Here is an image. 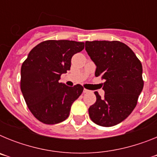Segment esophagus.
<instances>
[{
    "mask_svg": "<svg viewBox=\"0 0 157 157\" xmlns=\"http://www.w3.org/2000/svg\"><path fill=\"white\" fill-rule=\"evenodd\" d=\"M90 91L89 90H86V89H84V90H83V93H84V94H86V93H90Z\"/></svg>",
    "mask_w": 157,
    "mask_h": 157,
    "instance_id": "1",
    "label": "esophagus"
}]
</instances>
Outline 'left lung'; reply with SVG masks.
Returning a JSON list of instances; mask_svg holds the SVG:
<instances>
[{
  "label": "left lung",
  "mask_w": 157,
  "mask_h": 157,
  "mask_svg": "<svg viewBox=\"0 0 157 157\" xmlns=\"http://www.w3.org/2000/svg\"><path fill=\"white\" fill-rule=\"evenodd\" d=\"M86 51L101 76L105 97L95 92L97 101L89 109L91 120L101 127L121 123L133 112L144 86L142 65L130 47L119 41H86Z\"/></svg>",
  "instance_id": "left-lung-1"
}]
</instances>
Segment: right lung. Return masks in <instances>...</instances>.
I'll use <instances>...</instances> for the list:
<instances>
[{"label":"right lung","mask_w":157,"mask_h":157,"mask_svg":"<svg viewBox=\"0 0 157 157\" xmlns=\"http://www.w3.org/2000/svg\"><path fill=\"white\" fill-rule=\"evenodd\" d=\"M84 48V42L48 40L31 49L21 67L20 89L29 110L45 124H56L69 116L72 103L83 91L59 82L70 70L73 55Z\"/></svg>","instance_id":"obj_1"}]
</instances>
